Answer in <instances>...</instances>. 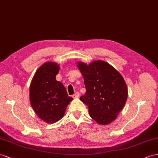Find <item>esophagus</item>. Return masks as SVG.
<instances>
[{"instance_id": "1", "label": "esophagus", "mask_w": 158, "mask_h": 158, "mask_svg": "<svg viewBox=\"0 0 158 158\" xmlns=\"http://www.w3.org/2000/svg\"><path fill=\"white\" fill-rule=\"evenodd\" d=\"M79 97V92H77L75 93L73 95V98H78Z\"/></svg>"}]
</instances>
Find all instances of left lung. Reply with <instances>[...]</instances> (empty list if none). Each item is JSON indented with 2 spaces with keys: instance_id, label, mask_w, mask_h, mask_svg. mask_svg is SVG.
Masks as SVG:
<instances>
[{
  "instance_id": "left-lung-1",
  "label": "left lung",
  "mask_w": 158,
  "mask_h": 158,
  "mask_svg": "<svg viewBox=\"0 0 158 158\" xmlns=\"http://www.w3.org/2000/svg\"><path fill=\"white\" fill-rule=\"evenodd\" d=\"M77 65L86 87L80 100L88 106L90 116L98 124H110L127 100L128 87L123 77L104 61H94L89 65L79 61Z\"/></svg>"
}]
</instances>
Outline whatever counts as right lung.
<instances>
[{
	"label": "right lung",
	"mask_w": 158,
	"mask_h": 158,
	"mask_svg": "<svg viewBox=\"0 0 158 158\" xmlns=\"http://www.w3.org/2000/svg\"><path fill=\"white\" fill-rule=\"evenodd\" d=\"M60 68L57 63H44L35 71L30 86L31 107L39 118L48 124L61 119L73 100L64 85L56 79Z\"/></svg>",
	"instance_id": "add662e5"
}]
</instances>
